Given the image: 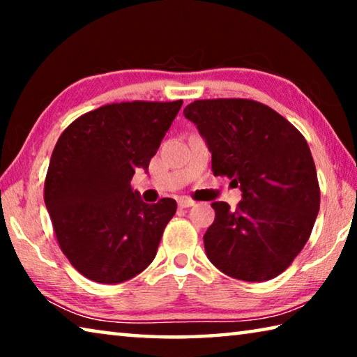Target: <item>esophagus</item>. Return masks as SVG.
Masks as SVG:
<instances>
[{
  "label": "esophagus",
  "mask_w": 357,
  "mask_h": 357,
  "mask_svg": "<svg viewBox=\"0 0 357 357\" xmlns=\"http://www.w3.org/2000/svg\"><path fill=\"white\" fill-rule=\"evenodd\" d=\"M193 204H195V202L193 200H190V198H187V197H183V198H179L178 200V206L179 208H190V206H193Z\"/></svg>",
  "instance_id": "1"
}]
</instances>
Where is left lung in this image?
I'll list each match as a JSON object with an SVG mask.
<instances>
[{
  "instance_id": "left-lung-1",
  "label": "left lung",
  "mask_w": 357,
  "mask_h": 357,
  "mask_svg": "<svg viewBox=\"0 0 357 357\" xmlns=\"http://www.w3.org/2000/svg\"><path fill=\"white\" fill-rule=\"evenodd\" d=\"M184 116L206 140L214 176L243 190L234 209L211 204L215 219L203 236L209 261L238 280L274 279L304 249L319 211L317 168L304 135L250 99L195 100Z\"/></svg>"
}]
</instances>
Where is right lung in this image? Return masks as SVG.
Instances as JSON below:
<instances>
[{"instance_id": "1", "label": "right lung", "mask_w": 357, "mask_h": 357, "mask_svg": "<svg viewBox=\"0 0 357 357\" xmlns=\"http://www.w3.org/2000/svg\"><path fill=\"white\" fill-rule=\"evenodd\" d=\"M181 105H104L82 114L58 138L44 200L59 249L86 279L121 283L154 259L176 202L144 203L130 181L137 168L148 170Z\"/></svg>"}]
</instances>
